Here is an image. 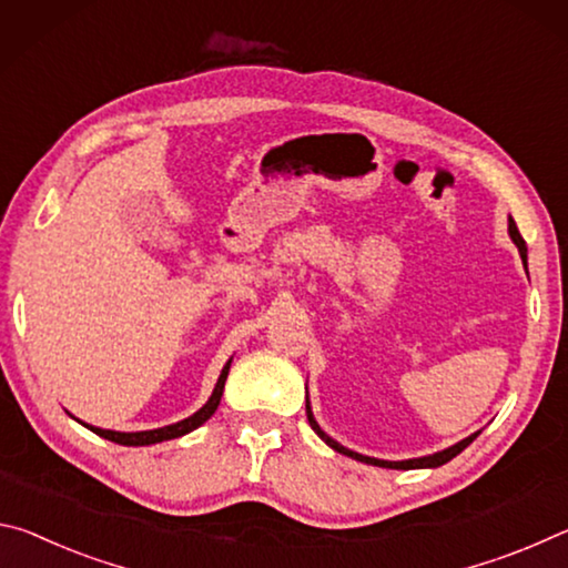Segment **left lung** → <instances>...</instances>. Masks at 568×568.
<instances>
[{"instance_id":"obj_1","label":"left lung","mask_w":568,"mask_h":568,"mask_svg":"<svg viewBox=\"0 0 568 568\" xmlns=\"http://www.w3.org/2000/svg\"><path fill=\"white\" fill-rule=\"evenodd\" d=\"M508 236H510V241H514V244L518 246V251H520V258H524V264H526V241H524V236L518 234V226H516V221L508 216ZM306 417H310V425H312V430L320 435V438L329 445L332 450H337V453H342V455H347V458H355V460H359V463H367V466H379V468H393V470H413V468H438V466H445V463L448 460H453L455 455L458 453H463L468 448V445L478 438L480 435V430L478 433H473V435H468L466 440H460V443H455V445H450V448H445V450H438V453H433V455H423V458H410V460H379V458H369V455H362V453H355V450H349V448H345V445H339L337 440L334 438H329L327 433L322 430L320 427V423L314 420V413H312V407H310V397H306Z\"/></svg>"}]
</instances>
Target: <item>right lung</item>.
Here are the masks:
<instances>
[{"mask_svg":"<svg viewBox=\"0 0 568 568\" xmlns=\"http://www.w3.org/2000/svg\"><path fill=\"white\" fill-rule=\"evenodd\" d=\"M234 359V357H231ZM231 359L223 365L221 375H219V383L216 387H213L211 397L206 399V405L201 407V410L193 413L191 417H185V420H179L173 425H165V427H155V430H141V433H118V430H102V427H95V425H88V430H92L95 435H100V438H105L110 443H118V445H153V443H163V440H173V438H181V435L196 430V427H201L203 423L209 420V417L216 413V407L221 403V395H223V385H226V377H229V367H231Z\"/></svg>","mask_w":568,"mask_h":568,"instance_id":"obj_1","label":"right lung"}]
</instances>
